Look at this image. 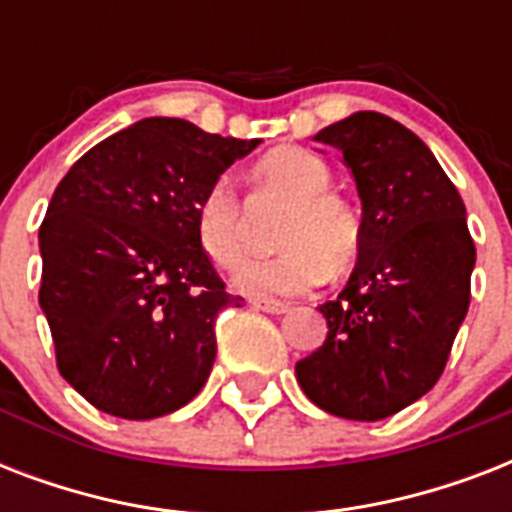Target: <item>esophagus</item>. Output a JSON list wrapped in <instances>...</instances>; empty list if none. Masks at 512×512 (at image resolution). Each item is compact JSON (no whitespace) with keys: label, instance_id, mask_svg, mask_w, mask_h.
I'll use <instances>...</instances> for the list:
<instances>
[{"label":"esophagus","instance_id":"obj_1","mask_svg":"<svg viewBox=\"0 0 512 512\" xmlns=\"http://www.w3.org/2000/svg\"><path fill=\"white\" fill-rule=\"evenodd\" d=\"M249 305H252L255 311L273 313V316H281V313L289 311V303H281V300H249Z\"/></svg>","mask_w":512,"mask_h":512}]
</instances>
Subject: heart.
I'll list each match as a JSON object with an SVG mask.
<instances>
[{
    "mask_svg": "<svg viewBox=\"0 0 512 512\" xmlns=\"http://www.w3.org/2000/svg\"><path fill=\"white\" fill-rule=\"evenodd\" d=\"M263 188L292 199V212L279 231V255L255 257L233 276V289L252 300L303 295L329 276H342L364 244V223L353 204L332 193V167L305 148H276L255 164ZM201 252L223 271L247 255L244 209L228 180L201 193L193 212Z\"/></svg>",
    "mask_w": 512,
    "mask_h": 512,
    "instance_id": "b5f03b06",
    "label": "heart"
}]
</instances>
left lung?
Returning a JSON list of instances; mask_svg holds the SVG:
<instances>
[{
	"instance_id": "obj_1",
	"label": "left lung",
	"mask_w": 512,
	"mask_h": 512,
	"mask_svg": "<svg viewBox=\"0 0 512 512\" xmlns=\"http://www.w3.org/2000/svg\"><path fill=\"white\" fill-rule=\"evenodd\" d=\"M316 140L337 148L356 180L364 244L345 289L319 305L327 340L295 374L324 412L377 422L444 372L468 313L476 247L460 193L404 124L356 111Z\"/></svg>"
}]
</instances>
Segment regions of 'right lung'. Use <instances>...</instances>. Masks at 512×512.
Returning <instances> with one entry per match:
<instances>
[{"label": "right lung", "mask_w": 512, "mask_h": 512, "mask_svg": "<svg viewBox=\"0 0 512 512\" xmlns=\"http://www.w3.org/2000/svg\"><path fill=\"white\" fill-rule=\"evenodd\" d=\"M257 146L151 116L90 148L52 193L39 305L60 374L100 412L154 420L204 388L217 313L241 297L201 252L193 212Z\"/></svg>", "instance_id": "obj_1"}]
</instances>
